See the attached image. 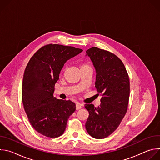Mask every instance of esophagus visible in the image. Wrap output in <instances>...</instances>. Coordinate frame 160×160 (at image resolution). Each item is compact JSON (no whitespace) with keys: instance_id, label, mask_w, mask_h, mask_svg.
<instances>
[{"instance_id":"1","label":"esophagus","mask_w":160,"mask_h":160,"mask_svg":"<svg viewBox=\"0 0 160 160\" xmlns=\"http://www.w3.org/2000/svg\"><path fill=\"white\" fill-rule=\"evenodd\" d=\"M81 108H82V105L78 103V104H76V109H77V110H78V109H80Z\"/></svg>"}]
</instances>
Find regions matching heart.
I'll return each mask as SVG.
<instances>
[{"label":"heart","instance_id":"obj_1","mask_svg":"<svg viewBox=\"0 0 160 160\" xmlns=\"http://www.w3.org/2000/svg\"><path fill=\"white\" fill-rule=\"evenodd\" d=\"M88 66H89L88 65H87V64H83V65H82V66H81V68H83V67H88Z\"/></svg>","mask_w":160,"mask_h":160}]
</instances>
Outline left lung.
Instances as JSON below:
<instances>
[{
	"label": "left lung",
	"mask_w": 160,
	"mask_h": 160,
	"mask_svg": "<svg viewBox=\"0 0 160 160\" xmlns=\"http://www.w3.org/2000/svg\"><path fill=\"white\" fill-rule=\"evenodd\" d=\"M95 68V87L102 94L101 104L95 108L85 104L89 115L85 123L88 133L95 139H104L120 125L127 111L130 82L122 61L114 54L96 47L86 51Z\"/></svg>",
	"instance_id": "obj_1"
}]
</instances>
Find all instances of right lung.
Returning a JSON list of instances; mask_svg holds the SVG:
<instances>
[{
    "label": "right lung",
    "mask_w": 160,
    "mask_h": 160,
    "mask_svg": "<svg viewBox=\"0 0 160 160\" xmlns=\"http://www.w3.org/2000/svg\"><path fill=\"white\" fill-rule=\"evenodd\" d=\"M83 51L59 44H49L29 61L22 83V101L34 129L48 138L61 135L69 117L76 109L70 100L54 97V85L65 62Z\"/></svg>",
    "instance_id": "right-lung-1"
}]
</instances>
